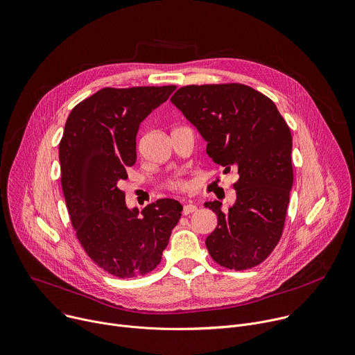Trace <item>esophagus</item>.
Listing matches in <instances>:
<instances>
[{"mask_svg": "<svg viewBox=\"0 0 355 355\" xmlns=\"http://www.w3.org/2000/svg\"><path fill=\"white\" fill-rule=\"evenodd\" d=\"M194 211H197V205H194V204H186L183 207V214L184 216H189V214H191V212H194Z\"/></svg>", "mask_w": 355, "mask_h": 355, "instance_id": "1", "label": "esophagus"}]
</instances>
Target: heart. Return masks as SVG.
Returning a JSON list of instances; mask_svg holds the SVG:
<instances>
[{"mask_svg": "<svg viewBox=\"0 0 355 355\" xmlns=\"http://www.w3.org/2000/svg\"><path fill=\"white\" fill-rule=\"evenodd\" d=\"M169 186L173 189V190H184L186 189V182H183L182 179H175L169 183Z\"/></svg>", "mask_w": 355, "mask_h": 355, "instance_id": "heart-1", "label": "heart"}]
</instances>
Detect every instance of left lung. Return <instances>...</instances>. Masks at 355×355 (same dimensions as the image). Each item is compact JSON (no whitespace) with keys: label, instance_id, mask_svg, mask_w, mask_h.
<instances>
[{"label":"left lung","instance_id":"8db88e82","mask_svg":"<svg viewBox=\"0 0 355 355\" xmlns=\"http://www.w3.org/2000/svg\"><path fill=\"white\" fill-rule=\"evenodd\" d=\"M171 101L205 139L208 157L239 175L228 211L217 200L204 204L218 217L205 239L209 256L231 270L260 264L284 230L294 182L286 120L271 99L242 84L182 87Z\"/></svg>","mask_w":355,"mask_h":355}]
</instances>
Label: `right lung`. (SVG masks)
<instances>
[{
	"mask_svg": "<svg viewBox=\"0 0 355 355\" xmlns=\"http://www.w3.org/2000/svg\"><path fill=\"white\" fill-rule=\"evenodd\" d=\"M176 89L103 88L71 110L58 147L61 187L77 238L95 264L119 278L146 275L162 259L182 204L161 198L143 211L125 205L119 183L137 159L135 137Z\"/></svg>",
	"mask_w": 355,
	"mask_h": 355,
	"instance_id": "obj_1",
	"label": "right lung"
}]
</instances>
